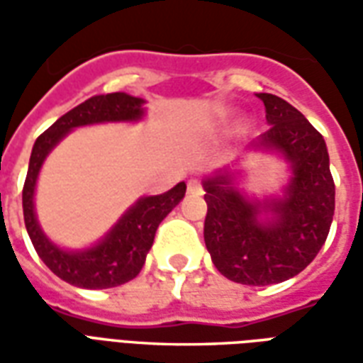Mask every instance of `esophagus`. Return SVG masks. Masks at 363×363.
Wrapping results in <instances>:
<instances>
[{"instance_id": "34e87169", "label": "esophagus", "mask_w": 363, "mask_h": 363, "mask_svg": "<svg viewBox=\"0 0 363 363\" xmlns=\"http://www.w3.org/2000/svg\"><path fill=\"white\" fill-rule=\"evenodd\" d=\"M189 192H202V189H200V182H198L196 179H190L189 181Z\"/></svg>"}]
</instances>
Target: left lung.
<instances>
[{
    "label": "left lung",
    "mask_w": 363,
    "mask_h": 363,
    "mask_svg": "<svg viewBox=\"0 0 363 363\" xmlns=\"http://www.w3.org/2000/svg\"><path fill=\"white\" fill-rule=\"evenodd\" d=\"M257 96L268 130L249 150L280 155L288 163V182L280 194L257 198L239 189L241 169H220L202 181L206 249L225 278L245 286L297 276L325 245L335 216V182L323 135L280 96Z\"/></svg>",
    "instance_id": "1"
}]
</instances>
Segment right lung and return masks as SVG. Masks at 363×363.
<instances>
[{"label":"right lung","instance_id":"1","mask_svg":"<svg viewBox=\"0 0 363 363\" xmlns=\"http://www.w3.org/2000/svg\"><path fill=\"white\" fill-rule=\"evenodd\" d=\"M145 101L128 93L95 95L60 116L43 135L36 138L23 186V213L30 241L38 257L58 278L72 286L87 289L114 288L134 280L150 252L159 223L186 192V184L157 196H142L120 216V220L95 245L85 249H64L46 235L35 210V190L38 174L50 151L75 128L106 122H140L145 116Z\"/></svg>","mask_w":363,"mask_h":363}]
</instances>
